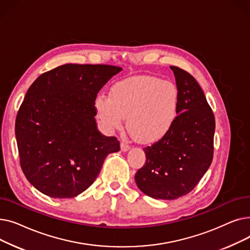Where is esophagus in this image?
<instances>
[{
    "mask_svg": "<svg viewBox=\"0 0 250 250\" xmlns=\"http://www.w3.org/2000/svg\"><path fill=\"white\" fill-rule=\"evenodd\" d=\"M121 149H122V151L125 152V151H127L129 149V145H128L127 143H125V142H122L121 143Z\"/></svg>",
    "mask_w": 250,
    "mask_h": 250,
    "instance_id": "1",
    "label": "esophagus"
}]
</instances>
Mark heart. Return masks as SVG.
<instances>
[{"label":"heart","instance_id":"1","mask_svg":"<svg viewBox=\"0 0 250 250\" xmlns=\"http://www.w3.org/2000/svg\"><path fill=\"white\" fill-rule=\"evenodd\" d=\"M179 92L176 86L159 78L138 76L117 82L110 96L96 97L95 109L101 126L111 132L123 125L142 143L161 140L173 126L178 112Z\"/></svg>","mask_w":250,"mask_h":250}]
</instances>
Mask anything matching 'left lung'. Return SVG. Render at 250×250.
Masks as SVG:
<instances>
[{
	"label": "left lung",
	"instance_id": "8db88e82",
	"mask_svg": "<svg viewBox=\"0 0 250 250\" xmlns=\"http://www.w3.org/2000/svg\"><path fill=\"white\" fill-rule=\"evenodd\" d=\"M179 92L176 121L168 134L144 148L146 162L138 188L153 199L175 200L190 192L212 163L215 116L204 91L186 70L170 65Z\"/></svg>",
	"mask_w": 250,
	"mask_h": 250
}]
</instances>
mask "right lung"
<instances>
[{"instance_id": "add662e5", "label": "right lung", "mask_w": 250, "mask_h": 250, "mask_svg": "<svg viewBox=\"0 0 250 250\" xmlns=\"http://www.w3.org/2000/svg\"><path fill=\"white\" fill-rule=\"evenodd\" d=\"M123 69L67 63L39 76L18 110L15 134L20 166L31 185L51 198H74L98 176L120 141L97 127L95 100Z\"/></svg>"}]
</instances>
